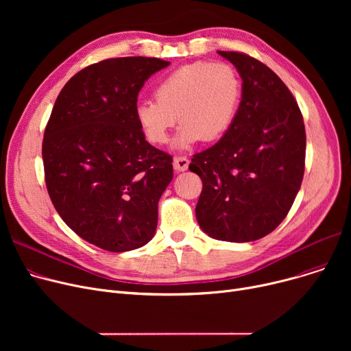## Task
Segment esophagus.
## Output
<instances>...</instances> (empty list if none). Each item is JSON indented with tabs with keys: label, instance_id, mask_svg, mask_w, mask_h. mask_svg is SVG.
<instances>
[{
	"label": "esophagus",
	"instance_id": "esophagus-1",
	"mask_svg": "<svg viewBox=\"0 0 351 351\" xmlns=\"http://www.w3.org/2000/svg\"><path fill=\"white\" fill-rule=\"evenodd\" d=\"M189 166V159L186 156H176L173 158V169L176 172H185Z\"/></svg>",
	"mask_w": 351,
	"mask_h": 351
}]
</instances>
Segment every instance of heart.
<instances>
[{
  "mask_svg": "<svg viewBox=\"0 0 351 351\" xmlns=\"http://www.w3.org/2000/svg\"><path fill=\"white\" fill-rule=\"evenodd\" d=\"M243 85L239 72L226 62H193L166 75L155 88L156 101H142L135 118L151 143L163 145L171 129L182 123L173 139L179 151L199 139L222 138L234 122Z\"/></svg>",
  "mask_w": 351,
  "mask_h": 351,
  "instance_id": "1",
  "label": "heart"
}]
</instances>
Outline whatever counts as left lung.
<instances>
[{
    "instance_id": "1",
    "label": "left lung",
    "mask_w": 351,
    "mask_h": 351,
    "mask_svg": "<svg viewBox=\"0 0 351 351\" xmlns=\"http://www.w3.org/2000/svg\"><path fill=\"white\" fill-rule=\"evenodd\" d=\"M217 53L234 65L243 92L229 131L192 158L189 169L204 183L195 212L210 237L245 243L287 216L303 180L306 131L298 102L269 66L246 53Z\"/></svg>"
}]
</instances>
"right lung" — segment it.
<instances>
[{
  "label": "right lung",
  "mask_w": 351,
  "mask_h": 351,
  "mask_svg": "<svg viewBox=\"0 0 351 351\" xmlns=\"http://www.w3.org/2000/svg\"><path fill=\"white\" fill-rule=\"evenodd\" d=\"M169 64L125 57L89 65L52 108L43 142L49 197L73 232L104 250H134L155 234L172 156L146 142L135 108L145 82Z\"/></svg>",
  "instance_id": "1"
}]
</instances>
